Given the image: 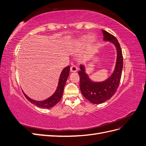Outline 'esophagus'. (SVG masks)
Returning <instances> with one entry per match:
<instances>
[{"instance_id":"esophagus-1","label":"esophagus","mask_w":146,"mask_h":146,"mask_svg":"<svg viewBox=\"0 0 146 146\" xmlns=\"http://www.w3.org/2000/svg\"><path fill=\"white\" fill-rule=\"evenodd\" d=\"M70 72H76L77 71L78 68L75 65H72L71 67H70Z\"/></svg>"}]
</instances>
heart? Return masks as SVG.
Masks as SVG:
<instances>
[{
  "label": "heart",
  "mask_w": 146,
  "mask_h": 146,
  "mask_svg": "<svg viewBox=\"0 0 146 146\" xmlns=\"http://www.w3.org/2000/svg\"><path fill=\"white\" fill-rule=\"evenodd\" d=\"M86 39H87V37H86V36H84V37H83V38H82L81 40H82V41L83 42H85V41L86 40ZM92 39H93L91 38V40H92Z\"/></svg>",
  "instance_id": "1"
}]
</instances>
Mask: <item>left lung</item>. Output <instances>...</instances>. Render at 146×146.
Masks as SVG:
<instances>
[{"mask_svg":"<svg viewBox=\"0 0 146 146\" xmlns=\"http://www.w3.org/2000/svg\"><path fill=\"white\" fill-rule=\"evenodd\" d=\"M104 40L110 41L115 46L117 50V60L115 69L111 77L101 82H94L90 80L85 72V66L80 65L78 71L80 76V88L85 98L94 104H100L108 100L115 94L120 83L123 68V56L120 44L113 35L102 30Z\"/></svg>","mask_w":146,"mask_h":146,"instance_id":"8db88e82","label":"left lung"}]
</instances>
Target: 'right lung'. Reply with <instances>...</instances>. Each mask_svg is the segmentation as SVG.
<instances>
[{"label":"right lung","instance_id":"obj_1","mask_svg":"<svg viewBox=\"0 0 146 146\" xmlns=\"http://www.w3.org/2000/svg\"><path fill=\"white\" fill-rule=\"evenodd\" d=\"M69 70L70 66H67V67H66L62 70V72H61L60 74L58 85L57 86L56 90L55 92V93L52 96H50V98H48V99L42 101H36L29 98V97L23 91L25 97L27 98L28 100L31 103L35 105L39 108H50L53 107H54L58 102H60L61 97H62L63 92L64 91V87L69 75Z\"/></svg>","mask_w":146,"mask_h":146}]
</instances>
